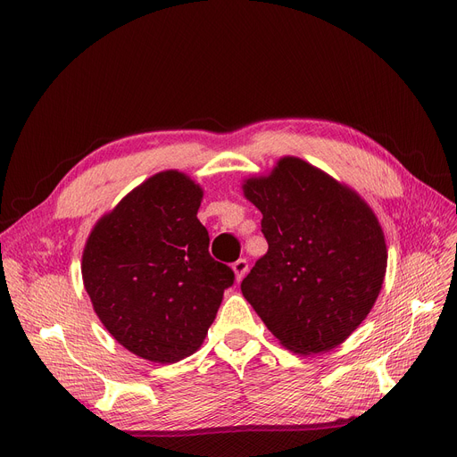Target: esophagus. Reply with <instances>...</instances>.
Returning <instances> with one entry per match:
<instances>
[{
	"label": "esophagus",
	"mask_w": 457,
	"mask_h": 457,
	"mask_svg": "<svg viewBox=\"0 0 457 457\" xmlns=\"http://www.w3.org/2000/svg\"><path fill=\"white\" fill-rule=\"evenodd\" d=\"M232 270H234V275H236V280L240 282L244 277H245V273L249 271V262L245 258H240V260H236V262L232 264Z\"/></svg>",
	"instance_id": "esophagus-1"
}]
</instances>
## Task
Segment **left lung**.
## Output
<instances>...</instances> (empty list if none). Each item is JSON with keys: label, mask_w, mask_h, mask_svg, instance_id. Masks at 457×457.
<instances>
[{"label": "left lung", "mask_w": 457, "mask_h": 457, "mask_svg": "<svg viewBox=\"0 0 457 457\" xmlns=\"http://www.w3.org/2000/svg\"><path fill=\"white\" fill-rule=\"evenodd\" d=\"M245 197L262 212L268 253L242 294L288 350L329 352L372 311L386 271L376 213L328 172L294 156L249 179Z\"/></svg>", "instance_id": "obj_1"}]
</instances>
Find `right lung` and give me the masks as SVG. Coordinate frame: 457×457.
Returning <instances> with one entry per match:
<instances>
[{"mask_svg": "<svg viewBox=\"0 0 457 457\" xmlns=\"http://www.w3.org/2000/svg\"><path fill=\"white\" fill-rule=\"evenodd\" d=\"M203 189L184 172L150 177L95 225L81 275L104 328L150 362L199 350L234 271L210 256Z\"/></svg>", "mask_w": 457, "mask_h": 457, "instance_id": "1", "label": "right lung"}]
</instances>
